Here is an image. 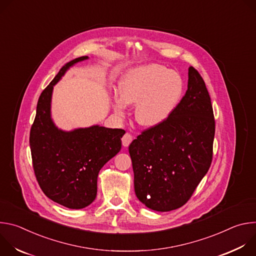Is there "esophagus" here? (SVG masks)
I'll return each mask as SVG.
<instances>
[{
  "mask_svg": "<svg viewBox=\"0 0 256 256\" xmlns=\"http://www.w3.org/2000/svg\"><path fill=\"white\" fill-rule=\"evenodd\" d=\"M132 136L130 134H128V132H126V134L122 136V144L124 146V147H128L130 144L132 142Z\"/></svg>",
  "mask_w": 256,
  "mask_h": 256,
  "instance_id": "34e87169",
  "label": "esophagus"
}]
</instances>
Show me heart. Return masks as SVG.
Masks as SVG:
<instances>
[{
  "label": "heart",
  "instance_id": "b5f03b06",
  "mask_svg": "<svg viewBox=\"0 0 256 256\" xmlns=\"http://www.w3.org/2000/svg\"><path fill=\"white\" fill-rule=\"evenodd\" d=\"M184 93V80L177 72L151 64L128 70L118 83V95L112 101L116 114L124 116L126 105H134L136 122L154 128L167 120Z\"/></svg>",
  "mask_w": 256,
  "mask_h": 256
}]
</instances>
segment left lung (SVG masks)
I'll return each instance as SVG.
<instances>
[{
	"mask_svg": "<svg viewBox=\"0 0 256 256\" xmlns=\"http://www.w3.org/2000/svg\"><path fill=\"white\" fill-rule=\"evenodd\" d=\"M214 120L206 84L194 68L171 116L132 142L134 192L146 206L169 212L184 206L208 171Z\"/></svg>",
	"mask_w": 256,
	"mask_h": 256,
	"instance_id": "obj_1",
	"label": "left lung"
}]
</instances>
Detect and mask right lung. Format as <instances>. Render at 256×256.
<instances>
[{"label": "right lung", "instance_id": "1", "mask_svg": "<svg viewBox=\"0 0 256 256\" xmlns=\"http://www.w3.org/2000/svg\"><path fill=\"white\" fill-rule=\"evenodd\" d=\"M87 56L66 62L40 96L30 130L33 169L44 194L66 208L79 210L92 204L97 194L100 169L122 149V128L98 124L72 130L58 128L52 118L54 86L66 72Z\"/></svg>", "mask_w": 256, "mask_h": 256}]
</instances>
